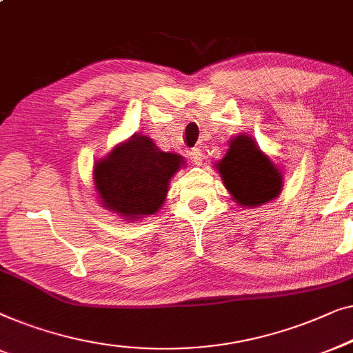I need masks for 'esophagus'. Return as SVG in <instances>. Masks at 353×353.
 <instances>
[{"instance_id": "1", "label": "esophagus", "mask_w": 353, "mask_h": 353, "mask_svg": "<svg viewBox=\"0 0 353 353\" xmlns=\"http://www.w3.org/2000/svg\"><path fill=\"white\" fill-rule=\"evenodd\" d=\"M188 155H190V160H192V165L193 166H201L203 165V153L200 148H192L190 152H188Z\"/></svg>"}]
</instances>
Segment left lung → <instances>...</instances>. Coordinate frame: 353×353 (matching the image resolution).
<instances>
[{
    "label": "left lung",
    "mask_w": 353,
    "mask_h": 353,
    "mask_svg": "<svg viewBox=\"0 0 353 353\" xmlns=\"http://www.w3.org/2000/svg\"><path fill=\"white\" fill-rule=\"evenodd\" d=\"M225 155L214 168L241 208H257L275 200L283 190V170L262 152L250 134H238L227 142Z\"/></svg>",
    "instance_id": "1"
}]
</instances>
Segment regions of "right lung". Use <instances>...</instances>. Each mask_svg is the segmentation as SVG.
I'll return each instance as SVG.
<instances>
[{"label": "right lung", "instance_id": "right-lung-1", "mask_svg": "<svg viewBox=\"0 0 353 353\" xmlns=\"http://www.w3.org/2000/svg\"><path fill=\"white\" fill-rule=\"evenodd\" d=\"M183 157L161 152L150 137L134 134L94 163L92 182L101 206L128 222L157 214Z\"/></svg>", "mask_w": 353, "mask_h": 353}]
</instances>
